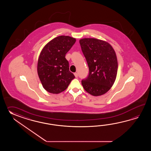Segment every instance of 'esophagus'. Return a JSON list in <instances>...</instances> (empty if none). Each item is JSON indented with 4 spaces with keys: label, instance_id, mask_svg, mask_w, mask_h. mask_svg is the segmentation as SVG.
Wrapping results in <instances>:
<instances>
[{
    "label": "esophagus",
    "instance_id": "1",
    "mask_svg": "<svg viewBox=\"0 0 151 151\" xmlns=\"http://www.w3.org/2000/svg\"><path fill=\"white\" fill-rule=\"evenodd\" d=\"M74 76H75V77H76V78L78 77V74L77 73H74Z\"/></svg>",
    "mask_w": 151,
    "mask_h": 151
}]
</instances>
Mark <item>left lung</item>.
Wrapping results in <instances>:
<instances>
[{"label": "left lung", "instance_id": "1", "mask_svg": "<svg viewBox=\"0 0 151 151\" xmlns=\"http://www.w3.org/2000/svg\"><path fill=\"white\" fill-rule=\"evenodd\" d=\"M86 58L89 73L81 83L83 88L94 96L106 93L112 86L118 71L116 52L108 42L95 38L79 40Z\"/></svg>", "mask_w": 151, "mask_h": 151}]
</instances>
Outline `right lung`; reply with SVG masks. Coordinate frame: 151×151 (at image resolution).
<instances>
[{
	"label": "right lung",
	"instance_id": "add662e5",
	"mask_svg": "<svg viewBox=\"0 0 151 151\" xmlns=\"http://www.w3.org/2000/svg\"><path fill=\"white\" fill-rule=\"evenodd\" d=\"M76 41V39L69 36H59L42 50L37 71L42 86L48 92L58 94L64 91L75 78L69 70V63L65 55Z\"/></svg>",
	"mask_w": 151,
	"mask_h": 151
}]
</instances>
